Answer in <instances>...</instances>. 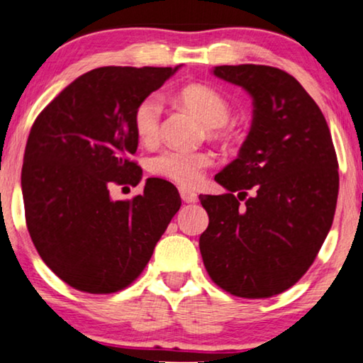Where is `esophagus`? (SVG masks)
<instances>
[{
    "label": "esophagus",
    "instance_id": "1",
    "mask_svg": "<svg viewBox=\"0 0 363 363\" xmlns=\"http://www.w3.org/2000/svg\"><path fill=\"white\" fill-rule=\"evenodd\" d=\"M179 194H181V199L184 201L186 204H194V202L199 199V196H197L194 191L186 189V187H181V189H179Z\"/></svg>",
    "mask_w": 363,
    "mask_h": 363
}]
</instances>
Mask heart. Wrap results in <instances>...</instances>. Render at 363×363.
Instances as JSON below:
<instances>
[{
  "label": "heart",
  "mask_w": 363,
  "mask_h": 363,
  "mask_svg": "<svg viewBox=\"0 0 363 363\" xmlns=\"http://www.w3.org/2000/svg\"><path fill=\"white\" fill-rule=\"evenodd\" d=\"M182 108L197 116L207 128H219L229 119L230 108L224 96L204 84L184 86L177 93ZM161 129V103L157 98H146L134 111V131L139 141L152 144ZM212 164V154L204 151H179L167 149L149 161V171L154 176L167 179L182 186L199 182L202 172Z\"/></svg>",
  "instance_id": "obj_1"
}]
</instances>
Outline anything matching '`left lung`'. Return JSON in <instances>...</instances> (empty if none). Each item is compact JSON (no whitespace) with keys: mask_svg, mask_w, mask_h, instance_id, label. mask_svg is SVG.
Masks as SVG:
<instances>
[{"mask_svg":"<svg viewBox=\"0 0 363 363\" xmlns=\"http://www.w3.org/2000/svg\"><path fill=\"white\" fill-rule=\"evenodd\" d=\"M212 74L247 91L254 111L238 159L214 177L227 192L199 196L209 216L201 255L225 292L272 297L307 272L330 230L335 149L320 108L286 71L239 65L216 66Z\"/></svg>","mask_w":363,"mask_h":363,"instance_id":"1","label":"left lung"}]
</instances>
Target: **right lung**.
I'll list each match as a JSON object with an SVG mask.
<instances>
[{"instance_id": "right-lung-1", "label": "right lung", "mask_w": 363, "mask_h": 363, "mask_svg": "<svg viewBox=\"0 0 363 363\" xmlns=\"http://www.w3.org/2000/svg\"><path fill=\"white\" fill-rule=\"evenodd\" d=\"M176 67L106 66L66 86L33 124L21 191L31 240L45 264L81 292L111 294L143 272L181 207L176 186L149 177L133 201L111 186H138L143 169L134 111Z\"/></svg>"}]
</instances>
